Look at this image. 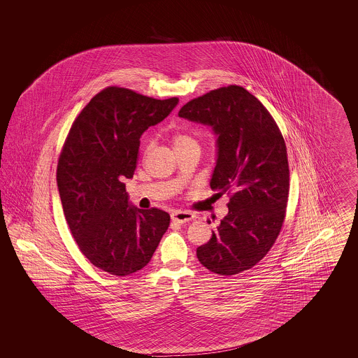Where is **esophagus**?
Listing matches in <instances>:
<instances>
[{"label":"esophagus","instance_id":"1","mask_svg":"<svg viewBox=\"0 0 358 358\" xmlns=\"http://www.w3.org/2000/svg\"><path fill=\"white\" fill-rule=\"evenodd\" d=\"M194 219V215L187 212V210H174L171 213V220L176 222H180V224H184V222H192Z\"/></svg>","mask_w":358,"mask_h":358}]
</instances>
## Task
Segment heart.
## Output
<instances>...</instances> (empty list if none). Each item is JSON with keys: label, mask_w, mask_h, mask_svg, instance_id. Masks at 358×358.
Instances as JSON below:
<instances>
[{"label": "heart", "mask_w": 358, "mask_h": 358, "mask_svg": "<svg viewBox=\"0 0 358 358\" xmlns=\"http://www.w3.org/2000/svg\"><path fill=\"white\" fill-rule=\"evenodd\" d=\"M173 145L176 149L187 148V146H199L197 139L187 133H176L173 136Z\"/></svg>", "instance_id": "heart-1"}]
</instances>
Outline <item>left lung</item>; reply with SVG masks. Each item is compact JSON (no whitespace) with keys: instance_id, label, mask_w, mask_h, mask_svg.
Wrapping results in <instances>:
<instances>
[{"instance_id":"obj_1","label":"left lung","mask_w":358,"mask_h":358,"mask_svg":"<svg viewBox=\"0 0 358 358\" xmlns=\"http://www.w3.org/2000/svg\"><path fill=\"white\" fill-rule=\"evenodd\" d=\"M178 115L209 124L217 134L210 187L229 196L228 215L197 248V259L225 276L250 270L268 254L286 217L289 171L283 136L268 110L240 85L194 98Z\"/></svg>"}]
</instances>
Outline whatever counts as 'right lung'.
I'll list each match as a JSON object with an SVG mask.
<instances>
[{
    "instance_id": "right-lung-1",
    "label": "right lung",
    "mask_w": 358,
    "mask_h": 358,
    "mask_svg": "<svg viewBox=\"0 0 358 358\" xmlns=\"http://www.w3.org/2000/svg\"><path fill=\"white\" fill-rule=\"evenodd\" d=\"M177 103L178 98L159 101L111 85L69 129L56 171L60 200L79 250L106 273L142 270L169 227L168 212L130 206L122 181L136 171L141 136Z\"/></svg>"
}]
</instances>
